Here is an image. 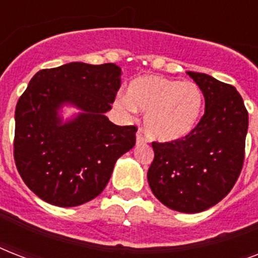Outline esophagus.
Instances as JSON below:
<instances>
[{
    "instance_id": "obj_1",
    "label": "esophagus",
    "mask_w": 258,
    "mask_h": 258,
    "mask_svg": "<svg viewBox=\"0 0 258 258\" xmlns=\"http://www.w3.org/2000/svg\"><path fill=\"white\" fill-rule=\"evenodd\" d=\"M147 143V139H146L141 133L137 134V145H146Z\"/></svg>"
}]
</instances>
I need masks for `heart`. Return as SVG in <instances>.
<instances>
[{
	"mask_svg": "<svg viewBox=\"0 0 258 258\" xmlns=\"http://www.w3.org/2000/svg\"><path fill=\"white\" fill-rule=\"evenodd\" d=\"M116 107L127 115L145 113V128L159 142H175L192 133L204 107V93L196 83L145 75L128 86V95L116 97Z\"/></svg>",
	"mask_w": 258,
	"mask_h": 258,
	"instance_id": "heart-1",
	"label": "heart"
}]
</instances>
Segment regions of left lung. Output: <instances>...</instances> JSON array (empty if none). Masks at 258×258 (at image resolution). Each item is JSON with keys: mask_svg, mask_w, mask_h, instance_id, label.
Masks as SVG:
<instances>
[{"mask_svg": "<svg viewBox=\"0 0 258 258\" xmlns=\"http://www.w3.org/2000/svg\"><path fill=\"white\" fill-rule=\"evenodd\" d=\"M205 97V113L192 133L169 143L154 142L147 172L162 204L180 213H200L232 190L244 163L248 111L236 88L198 72H187Z\"/></svg>", "mask_w": 258, "mask_h": 258, "instance_id": "obj_1", "label": "left lung"}]
</instances>
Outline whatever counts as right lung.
<instances>
[{
	"mask_svg": "<svg viewBox=\"0 0 258 258\" xmlns=\"http://www.w3.org/2000/svg\"><path fill=\"white\" fill-rule=\"evenodd\" d=\"M120 76L113 62L76 61L32 78L14 113V161L38 198L60 208L96 198L117 159L135 146L137 127L113 124L105 116ZM66 106L77 112L64 118Z\"/></svg>",
	"mask_w": 258,
	"mask_h": 258,
	"instance_id": "obj_1",
	"label": "right lung"
}]
</instances>
